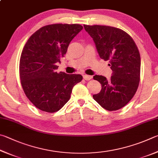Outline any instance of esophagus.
I'll return each mask as SVG.
<instances>
[{
  "instance_id": "esophagus-1",
  "label": "esophagus",
  "mask_w": 158,
  "mask_h": 158,
  "mask_svg": "<svg viewBox=\"0 0 158 158\" xmlns=\"http://www.w3.org/2000/svg\"><path fill=\"white\" fill-rule=\"evenodd\" d=\"M83 77L85 81H89V80L92 78V76H89V75H83Z\"/></svg>"
}]
</instances>
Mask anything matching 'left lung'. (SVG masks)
Instances as JSON below:
<instances>
[{
	"label": "left lung",
	"mask_w": 158,
	"mask_h": 158,
	"mask_svg": "<svg viewBox=\"0 0 158 158\" xmlns=\"http://www.w3.org/2000/svg\"><path fill=\"white\" fill-rule=\"evenodd\" d=\"M84 27L93 39L99 56L109 61L112 71L110 80L99 75L94 76L102 88L93 98L107 110H119L131 100L139 86V52L132 37L122 30L98 25H84Z\"/></svg>",
	"instance_id": "obj_1"
}]
</instances>
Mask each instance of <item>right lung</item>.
<instances>
[{
	"instance_id": "1",
	"label": "right lung",
	"mask_w": 158,
	"mask_h": 158,
	"mask_svg": "<svg viewBox=\"0 0 158 158\" xmlns=\"http://www.w3.org/2000/svg\"><path fill=\"white\" fill-rule=\"evenodd\" d=\"M79 24H52L32 35L22 51L19 74L25 94L38 109L60 110L69 101L73 87L82 80L80 74L56 71L71 40L81 31Z\"/></svg>"
}]
</instances>
